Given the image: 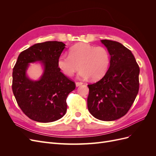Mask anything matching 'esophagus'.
Here are the masks:
<instances>
[{
    "mask_svg": "<svg viewBox=\"0 0 156 156\" xmlns=\"http://www.w3.org/2000/svg\"><path fill=\"white\" fill-rule=\"evenodd\" d=\"M83 84V83H81V82H77V83H75V85H76L77 87H79V86L82 85Z\"/></svg>",
    "mask_w": 156,
    "mask_h": 156,
    "instance_id": "1",
    "label": "esophagus"
}]
</instances>
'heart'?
Returning <instances> with one entry per match:
<instances>
[{
    "mask_svg": "<svg viewBox=\"0 0 156 156\" xmlns=\"http://www.w3.org/2000/svg\"><path fill=\"white\" fill-rule=\"evenodd\" d=\"M110 62L109 52L104 47L81 43L70 48L69 56L61 55L58 58L57 66L67 76H72L80 66V77H90L92 81H98L106 74Z\"/></svg>",
    "mask_w": 156,
    "mask_h": 156,
    "instance_id": "heart-1",
    "label": "heart"
}]
</instances>
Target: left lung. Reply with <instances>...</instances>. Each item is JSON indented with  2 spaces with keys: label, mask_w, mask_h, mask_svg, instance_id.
<instances>
[{
  "label": "left lung",
  "mask_w": 156,
  "mask_h": 156,
  "mask_svg": "<svg viewBox=\"0 0 156 156\" xmlns=\"http://www.w3.org/2000/svg\"><path fill=\"white\" fill-rule=\"evenodd\" d=\"M111 56L110 66L98 82L88 84L90 113L103 121L120 119L128 112L139 88L140 69L131 51L119 42L102 40Z\"/></svg>",
  "instance_id": "obj_1"
}]
</instances>
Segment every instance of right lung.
<instances>
[{"label":"right lung","instance_id":"obj_1","mask_svg":"<svg viewBox=\"0 0 156 156\" xmlns=\"http://www.w3.org/2000/svg\"><path fill=\"white\" fill-rule=\"evenodd\" d=\"M66 48L61 41L36 44L22 51L13 69L12 90L18 105L29 119L43 123L54 122L66 112V98L75 88L58 68L57 60ZM39 62L43 73L39 80L27 75L30 64Z\"/></svg>","mask_w":156,"mask_h":156}]
</instances>
